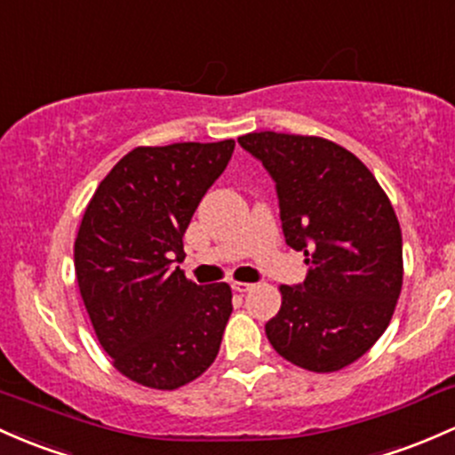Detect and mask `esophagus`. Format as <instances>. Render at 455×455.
Listing matches in <instances>:
<instances>
[{
  "label": "esophagus",
  "instance_id": "1",
  "mask_svg": "<svg viewBox=\"0 0 455 455\" xmlns=\"http://www.w3.org/2000/svg\"><path fill=\"white\" fill-rule=\"evenodd\" d=\"M232 288L238 292H249L253 288V284H249V282H232Z\"/></svg>",
  "mask_w": 455,
  "mask_h": 455
}]
</instances>
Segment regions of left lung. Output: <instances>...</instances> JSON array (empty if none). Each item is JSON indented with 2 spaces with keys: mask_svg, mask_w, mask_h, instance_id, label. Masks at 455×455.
Here are the masks:
<instances>
[{
  "mask_svg": "<svg viewBox=\"0 0 455 455\" xmlns=\"http://www.w3.org/2000/svg\"><path fill=\"white\" fill-rule=\"evenodd\" d=\"M275 182L286 245L304 251V284L280 286L265 325L288 363L331 373L364 355L393 319L403 282L402 228L375 175L321 136L238 139Z\"/></svg>",
  "mask_w": 455,
  "mask_h": 455,
  "instance_id": "obj_1",
  "label": "left lung"
}]
</instances>
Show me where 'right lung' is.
<instances>
[{
	"instance_id": "1",
	"label": "right lung",
	"mask_w": 455,
	"mask_h": 455,
	"mask_svg": "<svg viewBox=\"0 0 455 455\" xmlns=\"http://www.w3.org/2000/svg\"><path fill=\"white\" fill-rule=\"evenodd\" d=\"M234 140L136 148L84 210L73 262L97 340L132 382L175 390L214 363L232 315L226 282L197 286L173 262Z\"/></svg>"
}]
</instances>
